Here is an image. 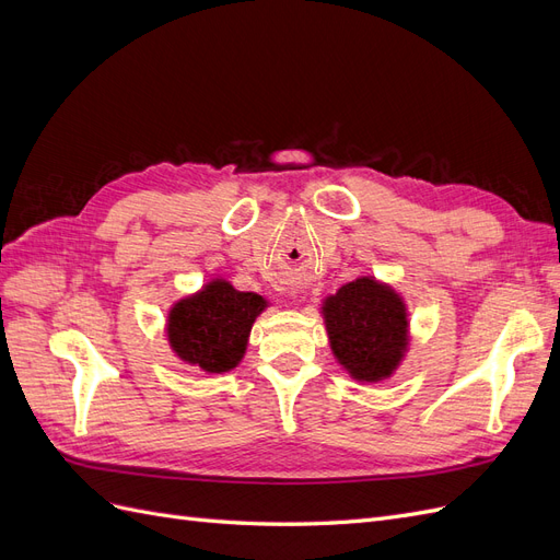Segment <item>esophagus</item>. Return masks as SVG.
I'll return each instance as SVG.
<instances>
[{"mask_svg": "<svg viewBox=\"0 0 560 560\" xmlns=\"http://www.w3.org/2000/svg\"><path fill=\"white\" fill-rule=\"evenodd\" d=\"M290 294H292V296H296V292H290Z\"/></svg>", "mask_w": 560, "mask_h": 560, "instance_id": "obj_1", "label": "esophagus"}]
</instances>
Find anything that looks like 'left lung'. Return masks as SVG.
Returning a JSON list of instances; mask_svg holds the SVG:
<instances>
[{
  "label": "left lung",
  "instance_id": "8db88e82",
  "mask_svg": "<svg viewBox=\"0 0 560 560\" xmlns=\"http://www.w3.org/2000/svg\"><path fill=\"white\" fill-rule=\"evenodd\" d=\"M334 358L364 383L393 376L409 348L406 303L389 284L362 276L322 303Z\"/></svg>",
  "mask_w": 560,
  "mask_h": 560
}]
</instances>
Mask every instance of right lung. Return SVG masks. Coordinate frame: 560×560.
<instances>
[{
  "label": "right lung",
  "instance_id": "add662e5",
  "mask_svg": "<svg viewBox=\"0 0 560 560\" xmlns=\"http://www.w3.org/2000/svg\"><path fill=\"white\" fill-rule=\"evenodd\" d=\"M264 308V296L212 280L171 308L167 341L182 362L208 374H224L241 364L254 319Z\"/></svg>",
  "mask_w": 560,
  "mask_h": 560
}]
</instances>
